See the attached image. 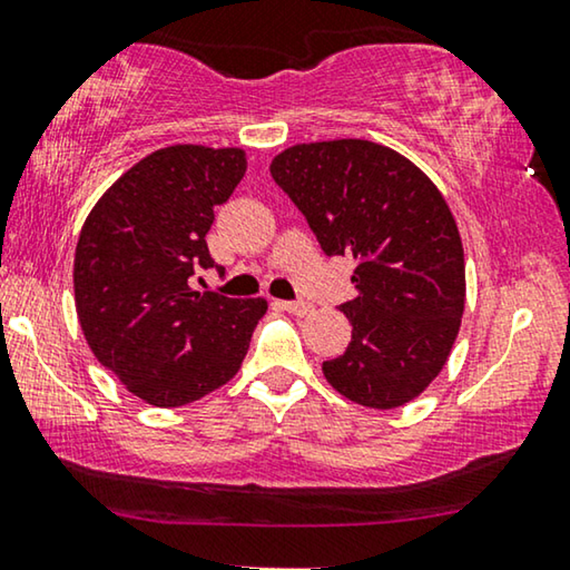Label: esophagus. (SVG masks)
Segmentation results:
<instances>
[{
  "label": "esophagus",
  "mask_w": 570,
  "mask_h": 570,
  "mask_svg": "<svg viewBox=\"0 0 570 570\" xmlns=\"http://www.w3.org/2000/svg\"><path fill=\"white\" fill-rule=\"evenodd\" d=\"M276 307L292 312V314H296V317H304V314L312 312V304L309 302H302V299H296V302H276Z\"/></svg>",
  "instance_id": "obj_1"
}]
</instances>
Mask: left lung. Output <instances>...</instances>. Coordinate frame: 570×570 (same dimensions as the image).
Here are the masks:
<instances>
[{"label":"left lung","mask_w":570,"mask_h":570,"mask_svg":"<svg viewBox=\"0 0 570 570\" xmlns=\"http://www.w3.org/2000/svg\"><path fill=\"white\" fill-rule=\"evenodd\" d=\"M327 256L355 261L353 335L322 363L335 392L371 410L412 402L443 371L465 307L458 225L410 158L371 140L299 142L271 160Z\"/></svg>","instance_id":"1"}]
</instances>
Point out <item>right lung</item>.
Here are the masks:
<instances>
[{"label": "right lung", "instance_id": "right-lung-1", "mask_svg": "<svg viewBox=\"0 0 570 570\" xmlns=\"http://www.w3.org/2000/svg\"><path fill=\"white\" fill-rule=\"evenodd\" d=\"M245 168L240 148H160L117 178L81 227L73 294L83 337L153 406H184L227 384L268 309L189 284L207 268L225 274L204 237Z\"/></svg>", "mask_w": 570, "mask_h": 570}]
</instances>
